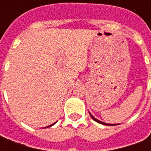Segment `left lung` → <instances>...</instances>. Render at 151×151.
<instances>
[{
  "mask_svg": "<svg viewBox=\"0 0 151 151\" xmlns=\"http://www.w3.org/2000/svg\"><path fill=\"white\" fill-rule=\"evenodd\" d=\"M90 115H91V116L92 117V119H93V120H95L96 122H98V123L102 124H105V125H116V124H110L104 123V122H102V121H100V120H97V119H95V117L93 116H92V115H91V113H90Z\"/></svg>",
  "mask_w": 151,
  "mask_h": 151,
  "instance_id": "1",
  "label": "left lung"
}]
</instances>
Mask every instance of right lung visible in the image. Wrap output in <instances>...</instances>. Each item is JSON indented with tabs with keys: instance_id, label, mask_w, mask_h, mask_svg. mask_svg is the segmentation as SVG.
Wrapping results in <instances>:
<instances>
[{
	"instance_id": "add662e5",
	"label": "right lung",
	"mask_w": 151,
	"mask_h": 151,
	"mask_svg": "<svg viewBox=\"0 0 151 151\" xmlns=\"http://www.w3.org/2000/svg\"><path fill=\"white\" fill-rule=\"evenodd\" d=\"M54 124H55V123H54ZM51 124V125H49V126H47V128H48V127H51V126H52V125H53V124Z\"/></svg>"
}]
</instances>
